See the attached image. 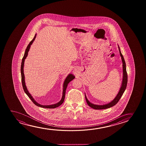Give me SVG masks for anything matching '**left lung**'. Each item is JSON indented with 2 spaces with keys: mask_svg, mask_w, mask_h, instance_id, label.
<instances>
[{
  "mask_svg": "<svg viewBox=\"0 0 146 146\" xmlns=\"http://www.w3.org/2000/svg\"><path fill=\"white\" fill-rule=\"evenodd\" d=\"M119 47V52H120V56L122 58V62H123V78L122 85H121V87L120 88V91H119V92L118 93V94H117V95L116 96L115 98L112 101V102H110L109 104L104 105H94V104L90 103L88 101L87 98L86 97L85 94V97L87 103L88 104V106H90L91 108L96 109V110H101V109H105L112 107V106L115 105L119 102L120 98H121L123 94L124 93V91L126 90L127 85V82H128V75H127V71H126V63H125V61L124 60V57H123L121 52L120 51L119 47Z\"/></svg>",
  "mask_w": 146,
  "mask_h": 146,
  "instance_id": "8db88e82",
  "label": "left lung"
}]
</instances>
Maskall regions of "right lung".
I'll use <instances>...</instances> for the list:
<instances>
[{"label": "right lung", "instance_id": "right-lung-1", "mask_svg": "<svg viewBox=\"0 0 146 146\" xmlns=\"http://www.w3.org/2000/svg\"><path fill=\"white\" fill-rule=\"evenodd\" d=\"M36 34L35 35L33 39H32L31 41H30L29 44H28V46L27 47V48L25 50V52L24 53V56L22 58V62H21V81H22V85L23 90H24L25 93L27 94V95L29 97V98H30L31 100L32 101V102L34 103L36 106H38V107H40L42 108H49V109H53V108H56L58 107L59 106H60L61 104L63 103L64 101V99H65V92H66V89L68 85V84L69 82L72 81L73 79L75 78V76H73L72 74H69L68 75V76L66 77L65 80L64 81V84H63V95H62V98L61 100L60 101V102H58L56 104H54V105H41L40 104H38V103L34 100V99L33 98L31 94L29 93L28 90L26 88V85H25V80H24V73H23V67H24V60L26 59V57L28 55V53L29 49H30V46L32 44V43L33 42L35 39L36 38Z\"/></svg>", "mask_w": 146, "mask_h": 146}]
</instances>
